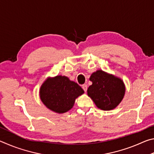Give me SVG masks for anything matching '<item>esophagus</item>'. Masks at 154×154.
<instances>
[{
    "label": "esophagus",
    "instance_id": "obj_1",
    "mask_svg": "<svg viewBox=\"0 0 154 154\" xmlns=\"http://www.w3.org/2000/svg\"><path fill=\"white\" fill-rule=\"evenodd\" d=\"M82 88H83V90H84V92H85L87 91V89H88V87H87V85L86 84H83V85H82Z\"/></svg>",
    "mask_w": 154,
    "mask_h": 154
}]
</instances>
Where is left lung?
<instances>
[{
	"instance_id": "8db88e82",
	"label": "left lung",
	"mask_w": 154,
	"mask_h": 154,
	"mask_svg": "<svg viewBox=\"0 0 154 154\" xmlns=\"http://www.w3.org/2000/svg\"><path fill=\"white\" fill-rule=\"evenodd\" d=\"M90 80L92 84L88 88V95L98 108L111 110L120 103L125 94V85L120 79L100 70L93 72Z\"/></svg>"
}]
</instances>
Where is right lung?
Segmentation results:
<instances>
[{
	"instance_id": "obj_1",
	"label": "right lung",
	"mask_w": 154,
	"mask_h": 154,
	"mask_svg": "<svg viewBox=\"0 0 154 154\" xmlns=\"http://www.w3.org/2000/svg\"><path fill=\"white\" fill-rule=\"evenodd\" d=\"M84 91L77 83L64 76H56L48 79L40 89L42 102L50 110L63 113L73 106L75 98Z\"/></svg>"
}]
</instances>
